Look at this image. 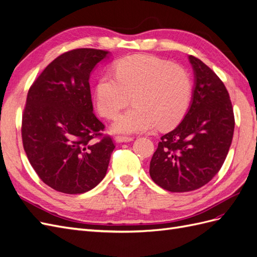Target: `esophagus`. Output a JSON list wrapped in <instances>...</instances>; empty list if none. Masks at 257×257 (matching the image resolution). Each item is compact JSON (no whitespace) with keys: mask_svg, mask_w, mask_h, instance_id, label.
<instances>
[{"mask_svg":"<svg viewBox=\"0 0 257 257\" xmlns=\"http://www.w3.org/2000/svg\"><path fill=\"white\" fill-rule=\"evenodd\" d=\"M114 141L116 143H119V144H121V143H130V142L133 141V137H131V136H115Z\"/></svg>","mask_w":257,"mask_h":257,"instance_id":"obj_1","label":"esophagus"}]
</instances>
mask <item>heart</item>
I'll use <instances>...</instances> for the list:
<instances>
[{
  "label": "heart",
  "mask_w": 257,
  "mask_h": 257,
  "mask_svg": "<svg viewBox=\"0 0 257 257\" xmlns=\"http://www.w3.org/2000/svg\"><path fill=\"white\" fill-rule=\"evenodd\" d=\"M114 74L105 73L95 85L98 112L113 119L132 96L134 106L116 118L115 133H143L158 124L175 125L190 106L192 80L182 66L145 54L125 57L114 63Z\"/></svg>",
  "instance_id": "b5f03b06"
}]
</instances>
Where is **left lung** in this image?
I'll return each mask as SVG.
<instances>
[{
  "label": "left lung",
  "mask_w": 257,
  "mask_h": 257,
  "mask_svg": "<svg viewBox=\"0 0 257 257\" xmlns=\"http://www.w3.org/2000/svg\"><path fill=\"white\" fill-rule=\"evenodd\" d=\"M191 105L178 126L163 135L150 162V176L169 192H190L207 184L226 159L235 128L229 94L222 80L199 59Z\"/></svg>",
  "instance_id": "8db88e82"
}]
</instances>
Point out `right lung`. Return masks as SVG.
<instances>
[{
	"label": "right lung",
	"mask_w": 257,
	"mask_h": 257,
	"mask_svg": "<svg viewBox=\"0 0 257 257\" xmlns=\"http://www.w3.org/2000/svg\"><path fill=\"white\" fill-rule=\"evenodd\" d=\"M109 54L91 48L67 51L29 90L22 114L23 148L41 180L58 192H88L106 176L114 145L103 136L104 124L93 113L89 79Z\"/></svg>",
	"instance_id": "right-lung-1"
}]
</instances>
